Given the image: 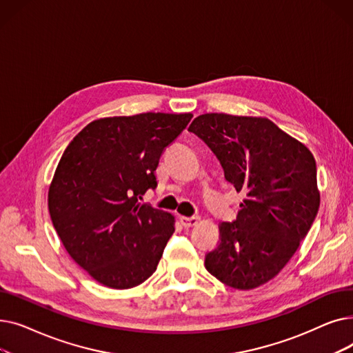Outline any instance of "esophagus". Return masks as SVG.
Wrapping results in <instances>:
<instances>
[{"mask_svg": "<svg viewBox=\"0 0 353 353\" xmlns=\"http://www.w3.org/2000/svg\"><path fill=\"white\" fill-rule=\"evenodd\" d=\"M180 221L184 228H193L199 223V217L197 216H192V217H186V216H180Z\"/></svg>", "mask_w": 353, "mask_h": 353, "instance_id": "34e87169", "label": "esophagus"}]
</instances>
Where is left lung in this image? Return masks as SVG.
Returning a JSON list of instances; mask_svg holds the SVG:
<instances>
[{
  "label": "left lung",
  "mask_w": 353,
  "mask_h": 353,
  "mask_svg": "<svg viewBox=\"0 0 353 353\" xmlns=\"http://www.w3.org/2000/svg\"><path fill=\"white\" fill-rule=\"evenodd\" d=\"M189 132L219 159L236 192L246 193L234 221H221L205 266L221 283L250 290L290 261L321 205L316 161L309 148L266 117L208 113Z\"/></svg>",
  "instance_id": "obj_1"
}]
</instances>
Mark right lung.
<instances>
[{"label":"right lung","instance_id":"obj_1","mask_svg":"<svg viewBox=\"0 0 353 353\" xmlns=\"http://www.w3.org/2000/svg\"><path fill=\"white\" fill-rule=\"evenodd\" d=\"M193 114L143 113L91 121L71 140L48 189L52 226L92 279L130 289L150 277L174 216L140 203L160 156Z\"/></svg>","mask_w":353,"mask_h":353}]
</instances>
